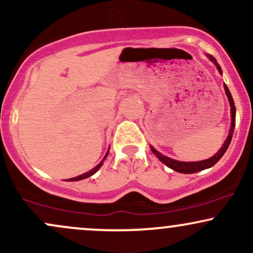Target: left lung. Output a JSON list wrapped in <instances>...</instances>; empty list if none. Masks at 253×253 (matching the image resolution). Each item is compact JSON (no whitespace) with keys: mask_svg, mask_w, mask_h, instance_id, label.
<instances>
[{"mask_svg":"<svg viewBox=\"0 0 253 253\" xmlns=\"http://www.w3.org/2000/svg\"><path fill=\"white\" fill-rule=\"evenodd\" d=\"M207 57L210 58L211 62H213L214 65L216 66L217 71H219L220 74H222L221 68H220V65H219V64H217L215 58H214L213 56H211V54H207ZM223 88H225L226 96H227L229 106H231V128H229L228 135H227V138H226L225 143L222 144L221 149L217 151V152L213 157H211V158H208V159H205V161H200V162H179V161H176V159L169 158V157L162 155V153L158 152V151H157L155 147L150 146L151 147V151H152V152L155 153L157 158H158L159 161L162 162V163H164L165 165H167V167H169L170 169L177 171V172H181V173H194V172H199V171L205 170V169H210V168L213 167V165H215L217 162L220 161V158H221V157L223 156V153L226 152V150L228 149L229 144H231L232 136H233L234 127H236V106H234L233 97H232L231 92H229V90H228L227 85H226V84H223Z\"/></svg>","mask_w":253,"mask_h":253,"instance_id":"1","label":"left lung"}]
</instances>
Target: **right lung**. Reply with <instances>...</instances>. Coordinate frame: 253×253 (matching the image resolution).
Masks as SVG:
<instances>
[{
    "label": "right lung",
    "mask_w": 253,
    "mask_h": 253,
    "mask_svg": "<svg viewBox=\"0 0 253 253\" xmlns=\"http://www.w3.org/2000/svg\"><path fill=\"white\" fill-rule=\"evenodd\" d=\"M108 153H109V149H108V151H107L106 156H104V157H103V159H102V161H101V162H100V163H98V164L96 165V167H95V168H92V169H91V170H90V171H88V172L83 173V175H80V176H77V177H74V178H69V179H68V181H69V182H74V181H81V179H84V178H88V177H90V176H92V175H94V173H95V172H96V171H97L98 169H100V168H101V167H102V164H103V161H104V159H106V158H107V156H108Z\"/></svg>",
    "instance_id": "add662e5"
}]
</instances>
